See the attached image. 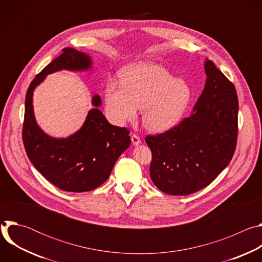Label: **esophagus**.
<instances>
[{
	"label": "esophagus",
	"mask_w": 262,
	"mask_h": 262,
	"mask_svg": "<svg viewBox=\"0 0 262 262\" xmlns=\"http://www.w3.org/2000/svg\"><path fill=\"white\" fill-rule=\"evenodd\" d=\"M132 142H133V145L138 146V145L141 144V139H140L139 136H137V135L134 134V135L132 136Z\"/></svg>",
	"instance_id": "obj_1"
}]
</instances>
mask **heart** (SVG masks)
Returning <instances> with one entry per match:
<instances>
[{"label": "heart", "instance_id": "b5f03b06", "mask_svg": "<svg viewBox=\"0 0 262 262\" xmlns=\"http://www.w3.org/2000/svg\"><path fill=\"white\" fill-rule=\"evenodd\" d=\"M121 82H108L104 95L106 114L119 125L134 122L140 110L147 130L166 133L179 122L192 98L188 84L154 63L138 62L125 67Z\"/></svg>", "mask_w": 262, "mask_h": 262}]
</instances>
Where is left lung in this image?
Returning <instances> with one entry per match:
<instances>
[{
    "instance_id": "obj_1",
    "label": "left lung",
    "mask_w": 262,
    "mask_h": 262,
    "mask_svg": "<svg viewBox=\"0 0 262 262\" xmlns=\"http://www.w3.org/2000/svg\"><path fill=\"white\" fill-rule=\"evenodd\" d=\"M206 82L190 117L145 141L152 152L150 176L173 196L196 193L230 163L236 147L238 99L234 85L208 59Z\"/></svg>"
}]
</instances>
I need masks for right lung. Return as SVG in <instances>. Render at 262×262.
Wrapping results in <instances>:
<instances>
[{"label":"right lung","mask_w":262,"mask_h":262,"mask_svg":"<svg viewBox=\"0 0 262 262\" xmlns=\"http://www.w3.org/2000/svg\"><path fill=\"white\" fill-rule=\"evenodd\" d=\"M92 68V58L86 53L66 48L63 53L37 74L26 94L23 141L33 166L60 190L82 193L96 189L110 176L113 167L129 147V132L108 123L101 111V98L92 97L82 127L67 138H54L37 124L33 93L48 74L60 70L85 71Z\"/></svg>","instance_id":"1"}]
</instances>
